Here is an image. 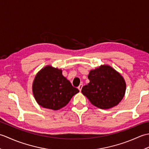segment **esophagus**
Returning a JSON list of instances; mask_svg holds the SVG:
<instances>
[{"mask_svg": "<svg viewBox=\"0 0 149 149\" xmlns=\"http://www.w3.org/2000/svg\"><path fill=\"white\" fill-rule=\"evenodd\" d=\"M83 84H81L79 86H78V89L79 90V91H81V90H82V88H83Z\"/></svg>", "mask_w": 149, "mask_h": 149, "instance_id": "obj_1", "label": "esophagus"}]
</instances>
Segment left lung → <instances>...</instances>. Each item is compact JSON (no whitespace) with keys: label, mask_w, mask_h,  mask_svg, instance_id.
<instances>
[{"label":"left lung","mask_w":149,"mask_h":149,"mask_svg":"<svg viewBox=\"0 0 149 149\" xmlns=\"http://www.w3.org/2000/svg\"><path fill=\"white\" fill-rule=\"evenodd\" d=\"M90 83L81 92L99 108L109 109L116 106L125 95L126 84L122 76L109 66L92 70L88 75Z\"/></svg>","instance_id":"8db88e82"}]
</instances>
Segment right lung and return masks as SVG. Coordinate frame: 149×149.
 Masks as SVG:
<instances>
[{"label":"right lung","instance_id":"obj_1","mask_svg":"<svg viewBox=\"0 0 149 149\" xmlns=\"http://www.w3.org/2000/svg\"><path fill=\"white\" fill-rule=\"evenodd\" d=\"M33 91L39 105L58 110L65 106L79 91L63 76L61 70L47 66L36 75Z\"/></svg>","mask_w":149,"mask_h":149}]
</instances>
